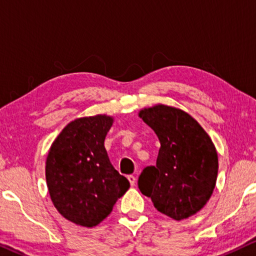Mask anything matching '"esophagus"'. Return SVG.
Masks as SVG:
<instances>
[{
    "label": "esophagus",
    "mask_w": 256,
    "mask_h": 256,
    "mask_svg": "<svg viewBox=\"0 0 256 256\" xmlns=\"http://www.w3.org/2000/svg\"><path fill=\"white\" fill-rule=\"evenodd\" d=\"M128 180H129V183H130V185H135V183H136V177L132 176V174H129V176H128Z\"/></svg>",
    "instance_id": "34e87169"
}]
</instances>
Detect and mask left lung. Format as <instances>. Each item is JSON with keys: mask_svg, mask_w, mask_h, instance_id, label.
<instances>
[{"mask_svg": "<svg viewBox=\"0 0 256 256\" xmlns=\"http://www.w3.org/2000/svg\"><path fill=\"white\" fill-rule=\"evenodd\" d=\"M138 116L160 143L156 166L144 168L140 174V191L170 218L194 216L216 186L218 155L212 140L191 115L178 108L156 104L142 110Z\"/></svg>", "mask_w": 256, "mask_h": 256, "instance_id": "left-lung-1", "label": "left lung"}]
</instances>
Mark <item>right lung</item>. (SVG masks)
<instances>
[{
  "label": "right lung",
  "mask_w": 256,
  "mask_h": 256,
  "mask_svg": "<svg viewBox=\"0 0 256 256\" xmlns=\"http://www.w3.org/2000/svg\"><path fill=\"white\" fill-rule=\"evenodd\" d=\"M113 124L107 115L70 122L52 143L45 176L58 212L76 225L100 224L130 186L112 166L104 138Z\"/></svg>",
  "instance_id": "1"
}]
</instances>
